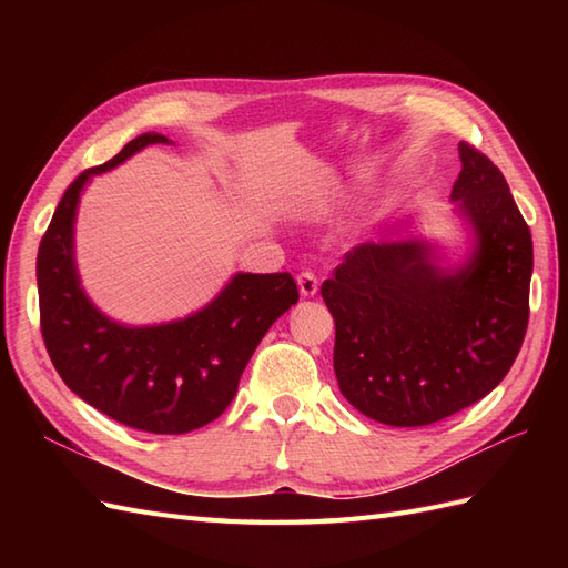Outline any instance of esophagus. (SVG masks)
<instances>
[{"mask_svg":"<svg viewBox=\"0 0 568 568\" xmlns=\"http://www.w3.org/2000/svg\"><path fill=\"white\" fill-rule=\"evenodd\" d=\"M297 287H300V295H303V297H315L317 291H320L317 275L310 273V271H303L297 275Z\"/></svg>","mask_w":568,"mask_h":568,"instance_id":"esophagus-1","label":"esophagus"}]
</instances>
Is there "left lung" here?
<instances>
[{"label":"left lung","mask_w":568,"mask_h":568,"mask_svg":"<svg viewBox=\"0 0 568 568\" xmlns=\"http://www.w3.org/2000/svg\"><path fill=\"white\" fill-rule=\"evenodd\" d=\"M458 159L452 202L468 232L462 263L429 239L368 241L322 283L339 390L381 425L425 427L478 403L525 339L532 234L493 161L466 141Z\"/></svg>","instance_id":"1"}]
</instances>
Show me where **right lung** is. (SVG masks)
I'll use <instances>...</instances> for the list:
<instances>
[{"label":"right lung","instance_id":"obj_1","mask_svg":"<svg viewBox=\"0 0 568 568\" xmlns=\"http://www.w3.org/2000/svg\"><path fill=\"white\" fill-rule=\"evenodd\" d=\"M153 143L173 141L136 136L58 202L36 258L41 334L58 376L84 403L141 432L185 434L224 413L258 342L300 295L291 273H236L212 303L175 322L129 327L94 307L75 263L80 195L92 175Z\"/></svg>","mask_w":568,"mask_h":568}]
</instances>
